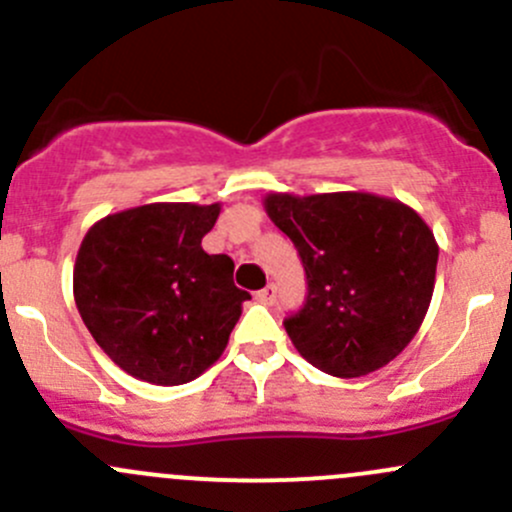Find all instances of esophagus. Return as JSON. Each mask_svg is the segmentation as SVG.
<instances>
[{"instance_id": "obj_1", "label": "esophagus", "mask_w": 512, "mask_h": 512, "mask_svg": "<svg viewBox=\"0 0 512 512\" xmlns=\"http://www.w3.org/2000/svg\"><path fill=\"white\" fill-rule=\"evenodd\" d=\"M255 297H257V302H262V304H275L277 287L275 285H267L265 289H260V292H257Z\"/></svg>"}]
</instances>
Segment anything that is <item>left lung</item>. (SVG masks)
<instances>
[{"label": "left lung", "mask_w": 512, "mask_h": 512, "mask_svg": "<svg viewBox=\"0 0 512 512\" xmlns=\"http://www.w3.org/2000/svg\"><path fill=\"white\" fill-rule=\"evenodd\" d=\"M262 203L307 272V304L285 319L294 349L339 379L394 361L421 329L436 285L438 242L421 215L361 190L267 193Z\"/></svg>", "instance_id": "1"}]
</instances>
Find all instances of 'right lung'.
Here are the masks:
<instances>
[{
  "instance_id": "obj_1",
  "label": "right lung",
  "mask_w": 512,
  "mask_h": 512,
  "mask_svg": "<svg viewBox=\"0 0 512 512\" xmlns=\"http://www.w3.org/2000/svg\"><path fill=\"white\" fill-rule=\"evenodd\" d=\"M223 205L148 203L101 218L76 255L74 299L108 359L133 379L178 386L220 359L250 294L203 237Z\"/></svg>"
}]
</instances>
